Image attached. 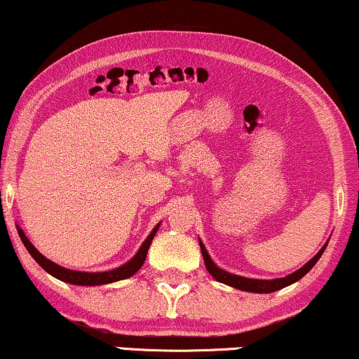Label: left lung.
<instances>
[{"label": "left lung", "mask_w": 359, "mask_h": 359, "mask_svg": "<svg viewBox=\"0 0 359 359\" xmlns=\"http://www.w3.org/2000/svg\"><path fill=\"white\" fill-rule=\"evenodd\" d=\"M327 244H329V239H327L326 244L321 247V250H319L316 255L311 258V260H308L302 268H299L297 271H294L292 274H287L285 278L253 279V278H244V276L224 271V269L217 266L215 262L212 260V257L208 255V252L205 249V245H203V242L198 239V245H201V250H202L203 263H205L207 271L212 274V278L217 279L218 283H223L226 285H229V287H234V289H239V290H244V292H253V294H271V292L280 290V289L287 287V285H290V284L297 283V280H300L303 276H305L314 266V264L318 263V260L321 258L324 250H326Z\"/></svg>", "instance_id": "obj_1"}]
</instances>
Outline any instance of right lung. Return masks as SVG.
<instances>
[{"instance_id": "1", "label": "right lung", "mask_w": 359, "mask_h": 359, "mask_svg": "<svg viewBox=\"0 0 359 359\" xmlns=\"http://www.w3.org/2000/svg\"><path fill=\"white\" fill-rule=\"evenodd\" d=\"M158 228H161V223L156 224V228H154L151 231V234L146 237V241L142 242L140 250L136 252V255L131 258V260H128L118 268L109 269V271H99V273L75 271V269L60 266V264L51 262L49 258L43 255V253L36 250V247L32 244V242L29 241V237H27L24 231L20 229V226H18V233L20 236V241L24 242L25 249L29 250V253L33 257V260L40 264V266L45 269L46 273L54 276L56 279L62 280V283H67V284H74V285H102V284L117 283V280H122V279H128L142 266V263H144V260H146L149 247H151L154 236L157 234Z\"/></svg>"}]
</instances>
